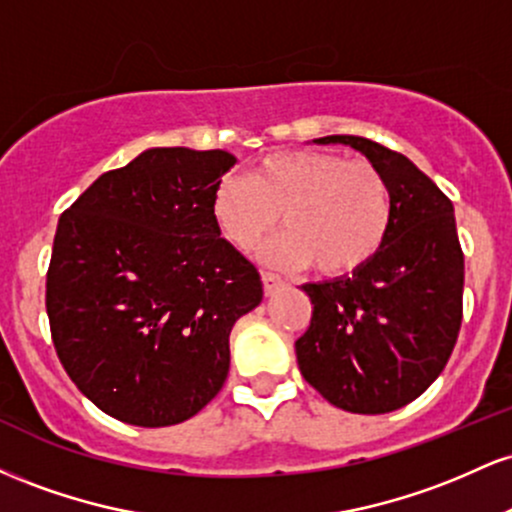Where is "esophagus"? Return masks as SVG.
Segmentation results:
<instances>
[{"label":"esophagus","instance_id":"1","mask_svg":"<svg viewBox=\"0 0 512 512\" xmlns=\"http://www.w3.org/2000/svg\"><path fill=\"white\" fill-rule=\"evenodd\" d=\"M262 286H264V293H267V296H272V293H276L281 286H284V281H281L279 276L272 272H262Z\"/></svg>","mask_w":512,"mask_h":512}]
</instances>
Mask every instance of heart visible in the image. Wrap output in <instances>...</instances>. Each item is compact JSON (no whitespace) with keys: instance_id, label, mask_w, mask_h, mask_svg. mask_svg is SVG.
<instances>
[{"instance_id":"1","label":"heart","mask_w":512,"mask_h":512,"mask_svg":"<svg viewBox=\"0 0 512 512\" xmlns=\"http://www.w3.org/2000/svg\"><path fill=\"white\" fill-rule=\"evenodd\" d=\"M211 216L240 250H252L284 221L264 257L289 267L346 276L383 250L395 219L390 182L366 161L327 151H289L262 158L248 178L223 175L211 192Z\"/></svg>"}]
</instances>
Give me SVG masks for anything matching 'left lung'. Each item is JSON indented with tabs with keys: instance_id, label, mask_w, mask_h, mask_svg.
Wrapping results in <instances>:
<instances>
[{
	"instance_id": "1",
	"label": "left lung",
	"mask_w": 512,
	"mask_h": 512,
	"mask_svg": "<svg viewBox=\"0 0 512 512\" xmlns=\"http://www.w3.org/2000/svg\"><path fill=\"white\" fill-rule=\"evenodd\" d=\"M315 142L361 151L390 182L395 219L366 267L301 286L313 317L296 342L298 368L334 407L387 414L426 392L455 349L464 286L455 209L436 182L383 144L351 134Z\"/></svg>"
}]
</instances>
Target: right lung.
Returning a JSON list of instances; mask_svg holds the SVG:
<instances>
[{
	"mask_svg": "<svg viewBox=\"0 0 512 512\" xmlns=\"http://www.w3.org/2000/svg\"><path fill=\"white\" fill-rule=\"evenodd\" d=\"M228 151L146 149L60 216L48 269L50 332L98 409L173 426L219 395L238 317L262 301L255 264L221 238L211 192Z\"/></svg>",
	"mask_w": 512,
	"mask_h": 512,
	"instance_id": "obj_1",
	"label": "right lung"
}]
</instances>
